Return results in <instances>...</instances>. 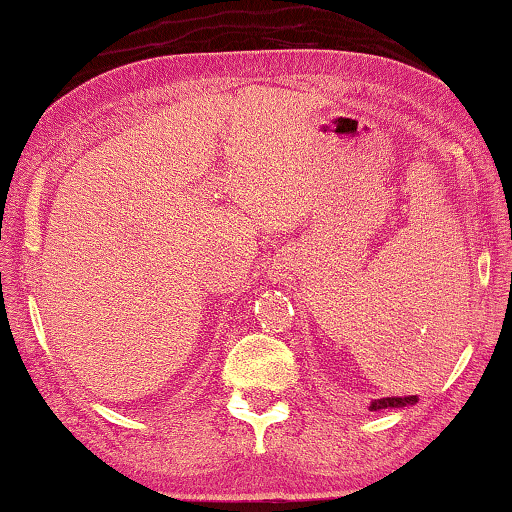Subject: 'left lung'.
<instances>
[{
	"label": "left lung",
	"instance_id": "obj_1",
	"mask_svg": "<svg viewBox=\"0 0 512 512\" xmlns=\"http://www.w3.org/2000/svg\"><path fill=\"white\" fill-rule=\"evenodd\" d=\"M421 338L414 336L416 345L412 343V348H419L421 355H430V352L435 350H442V345H439V338H435V334H428V327H421L419 332ZM432 357V355H430ZM419 403V398L416 396H391V398H377L371 400V405H368V410L371 412H380V410H387V407H393V410H398V407H407V405H416Z\"/></svg>",
	"mask_w": 512,
	"mask_h": 512
}]
</instances>
